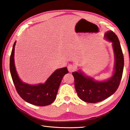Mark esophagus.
Segmentation results:
<instances>
[{"label":"esophagus","mask_w":130,"mask_h":130,"mask_svg":"<svg viewBox=\"0 0 130 130\" xmlns=\"http://www.w3.org/2000/svg\"><path fill=\"white\" fill-rule=\"evenodd\" d=\"M75 65H72V64H70L68 66V69L69 70V72H73L74 70H75Z\"/></svg>","instance_id":"1"}]
</instances>
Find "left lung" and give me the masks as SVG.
Returning a JSON list of instances; mask_svg holds the SVG:
<instances>
[{
	"label": "left lung",
	"mask_w": 130,
	"mask_h": 130,
	"mask_svg": "<svg viewBox=\"0 0 130 130\" xmlns=\"http://www.w3.org/2000/svg\"><path fill=\"white\" fill-rule=\"evenodd\" d=\"M104 38L112 43L115 56L112 76L106 80L99 81L85 75L80 69L72 73L77 93L80 99L85 102L95 103L109 98L117 90L122 78L124 57L119 40L112 31H108L105 32Z\"/></svg>",
	"instance_id": "left-lung-1"
}]
</instances>
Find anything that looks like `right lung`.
Returning a JSON list of instances; mask_svg holds the SVG:
<instances>
[{
  "mask_svg": "<svg viewBox=\"0 0 130 130\" xmlns=\"http://www.w3.org/2000/svg\"><path fill=\"white\" fill-rule=\"evenodd\" d=\"M16 41L13 45L10 60L11 75L19 95L30 104L38 106H46L54 102L63 76L68 73L67 67L55 70L44 84L31 85L22 81L15 68L14 51Z\"/></svg>",
  "mask_w": 130,
  "mask_h": 130,
  "instance_id": "obj_1",
  "label": "right lung"
}]
</instances>
